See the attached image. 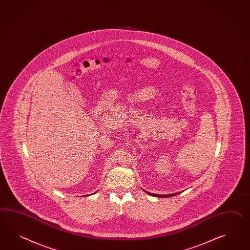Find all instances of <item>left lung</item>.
I'll use <instances>...</instances> for the list:
<instances>
[{
  "label": "left lung",
  "mask_w": 250,
  "mask_h": 250,
  "mask_svg": "<svg viewBox=\"0 0 250 250\" xmlns=\"http://www.w3.org/2000/svg\"><path fill=\"white\" fill-rule=\"evenodd\" d=\"M147 194L151 195V196H154V197H160V198H168V197H172L174 195L179 194L180 192H177L174 194H169V195H160V194H154V193H151V192H148L146 190H145Z\"/></svg>",
  "instance_id": "obj_1"
}]
</instances>
